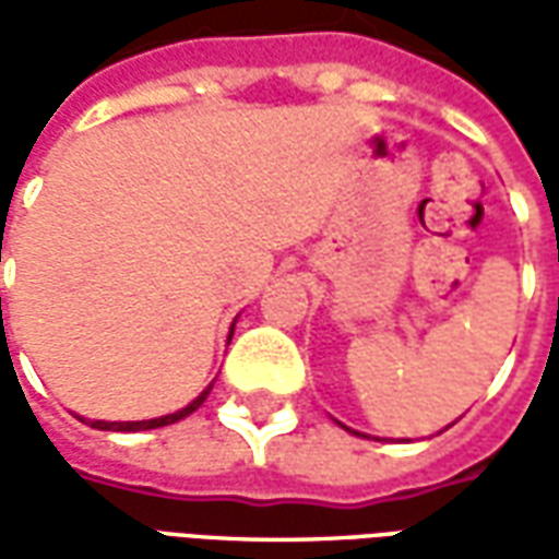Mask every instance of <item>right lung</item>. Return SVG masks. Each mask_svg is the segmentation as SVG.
I'll return each instance as SVG.
<instances>
[{
  "mask_svg": "<svg viewBox=\"0 0 559 559\" xmlns=\"http://www.w3.org/2000/svg\"><path fill=\"white\" fill-rule=\"evenodd\" d=\"M2 334H5V322H2ZM213 388V385H210ZM207 391H201L186 409H180V413H171V415H162V418H150V421H93V427H98V430H153V427H165V425H174V421H180V418H186L189 413H195L198 406L207 400L210 394Z\"/></svg>",
  "mask_w": 559,
  "mask_h": 559,
  "instance_id": "obj_1",
  "label": "right lung"
}]
</instances>
